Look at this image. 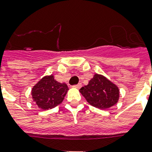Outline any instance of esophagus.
Listing matches in <instances>:
<instances>
[{
    "label": "esophagus",
    "mask_w": 152,
    "mask_h": 152,
    "mask_svg": "<svg viewBox=\"0 0 152 152\" xmlns=\"http://www.w3.org/2000/svg\"><path fill=\"white\" fill-rule=\"evenodd\" d=\"M81 87H82V83H79L78 84H76V85H74L73 86V88H80Z\"/></svg>",
    "instance_id": "1"
}]
</instances>
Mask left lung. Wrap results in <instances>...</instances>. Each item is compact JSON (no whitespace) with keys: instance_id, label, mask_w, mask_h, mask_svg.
I'll return each instance as SVG.
<instances>
[{"instance_id":"left-lung-1","label":"left lung","mask_w":152,"mask_h":152,"mask_svg":"<svg viewBox=\"0 0 152 152\" xmlns=\"http://www.w3.org/2000/svg\"><path fill=\"white\" fill-rule=\"evenodd\" d=\"M80 92L90 105L102 110L114 106L120 96L118 86L106 76L97 73L94 75L88 85L80 88Z\"/></svg>"}]
</instances>
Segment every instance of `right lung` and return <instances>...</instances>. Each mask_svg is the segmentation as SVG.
I'll use <instances>...</instances> for the list:
<instances>
[{
	"instance_id": "right-lung-1",
	"label": "right lung",
	"mask_w": 152,
	"mask_h": 152,
	"mask_svg": "<svg viewBox=\"0 0 152 152\" xmlns=\"http://www.w3.org/2000/svg\"><path fill=\"white\" fill-rule=\"evenodd\" d=\"M68 91L66 83L57 82L50 75L42 77L32 88L31 95L38 107L46 110L61 103Z\"/></svg>"
}]
</instances>
